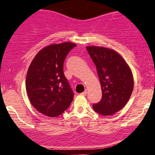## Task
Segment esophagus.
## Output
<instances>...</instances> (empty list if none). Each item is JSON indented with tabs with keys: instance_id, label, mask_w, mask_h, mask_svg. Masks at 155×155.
Masks as SVG:
<instances>
[{
	"instance_id": "obj_1",
	"label": "esophagus",
	"mask_w": 155,
	"mask_h": 155,
	"mask_svg": "<svg viewBox=\"0 0 155 155\" xmlns=\"http://www.w3.org/2000/svg\"><path fill=\"white\" fill-rule=\"evenodd\" d=\"M87 90H85L82 93H81V95H87Z\"/></svg>"
}]
</instances>
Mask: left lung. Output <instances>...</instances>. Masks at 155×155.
I'll list each match as a JSON object with an SVG mask.
<instances>
[{"mask_svg":"<svg viewBox=\"0 0 155 155\" xmlns=\"http://www.w3.org/2000/svg\"><path fill=\"white\" fill-rule=\"evenodd\" d=\"M100 80L102 98L92 105L94 111L104 116L115 114L125 106L133 90L130 68L123 58L112 49L87 47Z\"/></svg>","mask_w":155,"mask_h":155,"instance_id":"obj_1","label":"left lung"}]
</instances>
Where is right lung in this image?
I'll return each instance as SVG.
<instances>
[{"mask_svg":"<svg viewBox=\"0 0 155 155\" xmlns=\"http://www.w3.org/2000/svg\"><path fill=\"white\" fill-rule=\"evenodd\" d=\"M75 47L70 42L48 46L35 55L28 68L26 90L30 101L48 117L59 116L74 99V92L63 74V63Z\"/></svg>","mask_w":155,"mask_h":155,"instance_id":"1","label":"right lung"}]
</instances>
